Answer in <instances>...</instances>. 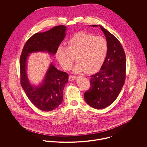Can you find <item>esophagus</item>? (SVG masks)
I'll list each match as a JSON object with an SVG mask.
<instances>
[{
    "mask_svg": "<svg viewBox=\"0 0 147 147\" xmlns=\"http://www.w3.org/2000/svg\"><path fill=\"white\" fill-rule=\"evenodd\" d=\"M76 79V76H72V75H70L69 76V81H73L74 80H75Z\"/></svg>",
    "mask_w": 147,
    "mask_h": 147,
    "instance_id": "obj_1",
    "label": "esophagus"
}]
</instances>
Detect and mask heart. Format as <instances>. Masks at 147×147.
<instances>
[{"instance_id":"heart-1","label":"heart","mask_w":147,"mask_h":147,"mask_svg":"<svg viewBox=\"0 0 147 147\" xmlns=\"http://www.w3.org/2000/svg\"><path fill=\"white\" fill-rule=\"evenodd\" d=\"M108 50L106 40L101 36L80 32L68 41V47L60 45L56 51V58L64 69L71 68L76 59L78 62L73 71L92 73L99 69L105 61Z\"/></svg>"}]
</instances>
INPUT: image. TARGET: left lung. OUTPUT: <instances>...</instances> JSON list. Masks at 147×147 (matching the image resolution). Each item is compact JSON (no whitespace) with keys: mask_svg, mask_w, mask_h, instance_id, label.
Listing matches in <instances>:
<instances>
[{"mask_svg":"<svg viewBox=\"0 0 147 147\" xmlns=\"http://www.w3.org/2000/svg\"><path fill=\"white\" fill-rule=\"evenodd\" d=\"M97 27L98 25H92ZM108 50L100 71L90 77L89 89L84 93L86 103L96 109L111 105L118 97L126 79V55L118 39L102 26Z\"/></svg>","mask_w":147,"mask_h":147,"instance_id":"obj_1","label":"left lung"}]
</instances>
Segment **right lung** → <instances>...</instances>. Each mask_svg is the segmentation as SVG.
Wrapping results in <instances>:
<instances>
[{
    "label": "right lung",
    "mask_w": 147,
    "mask_h": 147,
    "mask_svg": "<svg viewBox=\"0 0 147 147\" xmlns=\"http://www.w3.org/2000/svg\"><path fill=\"white\" fill-rule=\"evenodd\" d=\"M67 28L57 26L48 31L37 33L25 43L20 59L21 84L27 97L38 109L50 111L62 102L63 89L68 83V75L58 70L50 63L42 82L38 85L30 83L27 75V61L29 54L33 53H47L51 55L56 54L57 48L63 41Z\"/></svg>",
    "instance_id": "right-lung-1"
}]
</instances>
